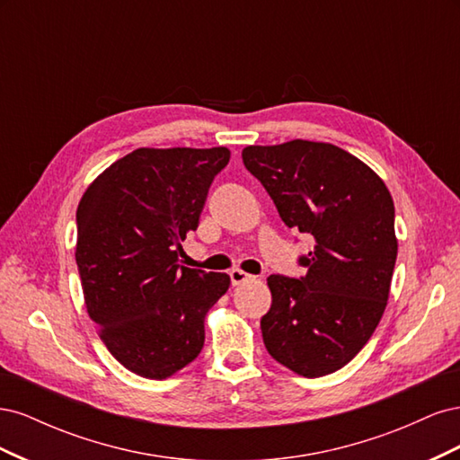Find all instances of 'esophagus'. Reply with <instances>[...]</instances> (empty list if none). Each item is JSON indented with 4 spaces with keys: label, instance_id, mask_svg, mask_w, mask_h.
Here are the masks:
<instances>
[{
    "label": "esophagus",
    "instance_id": "1",
    "mask_svg": "<svg viewBox=\"0 0 460 460\" xmlns=\"http://www.w3.org/2000/svg\"><path fill=\"white\" fill-rule=\"evenodd\" d=\"M230 280H232V286H242V284H245V282H253L255 276L247 274V272H243V270H240V269H234V270L230 272Z\"/></svg>",
    "mask_w": 460,
    "mask_h": 460
}]
</instances>
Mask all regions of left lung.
<instances>
[{
  "mask_svg": "<svg viewBox=\"0 0 460 460\" xmlns=\"http://www.w3.org/2000/svg\"><path fill=\"white\" fill-rule=\"evenodd\" d=\"M242 159L286 226L314 240L301 257V280L267 278L264 347L305 378L336 372L363 349L385 311L397 259L392 193L367 163L326 142L247 146Z\"/></svg>",
  "mask_w": 460,
  "mask_h": 460,
  "instance_id": "1",
  "label": "left lung"
}]
</instances>
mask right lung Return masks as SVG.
Returning a JSON list of instances; mask_svg holds the SVG:
<instances>
[{"instance_id":"add662e5","label":"right lung","mask_w":460,"mask_h":460,"mask_svg":"<svg viewBox=\"0 0 460 460\" xmlns=\"http://www.w3.org/2000/svg\"><path fill=\"white\" fill-rule=\"evenodd\" d=\"M228 147H140L86 188L76 208V264L88 316L119 363L166 380L196 358L205 316L230 276L180 267Z\"/></svg>"}]
</instances>
